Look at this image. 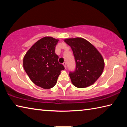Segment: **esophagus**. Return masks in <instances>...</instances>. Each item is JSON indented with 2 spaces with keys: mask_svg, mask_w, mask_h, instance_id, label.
<instances>
[{
  "mask_svg": "<svg viewBox=\"0 0 127 127\" xmlns=\"http://www.w3.org/2000/svg\"><path fill=\"white\" fill-rule=\"evenodd\" d=\"M63 64V65L64 66V68L66 69V64L65 62H64Z\"/></svg>",
  "mask_w": 127,
  "mask_h": 127,
  "instance_id": "34e87169",
  "label": "esophagus"
}]
</instances>
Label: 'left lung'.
<instances>
[{"mask_svg": "<svg viewBox=\"0 0 127 127\" xmlns=\"http://www.w3.org/2000/svg\"><path fill=\"white\" fill-rule=\"evenodd\" d=\"M73 53L76 69L69 72L72 84L78 88L93 85L99 78L104 68V61L93 45L81 37L64 40Z\"/></svg>", "mask_w": 127, "mask_h": 127, "instance_id": "8db88e82", "label": "left lung"}]
</instances>
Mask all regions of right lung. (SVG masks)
Wrapping results in <instances>:
<instances>
[{"instance_id":"add662e5","label":"right lung","mask_w":127,"mask_h":127,"mask_svg":"<svg viewBox=\"0 0 127 127\" xmlns=\"http://www.w3.org/2000/svg\"><path fill=\"white\" fill-rule=\"evenodd\" d=\"M58 40L44 37L35 43L23 58V65L29 78L36 85L49 89L56 85L64 66L58 62L55 53Z\"/></svg>"}]
</instances>
